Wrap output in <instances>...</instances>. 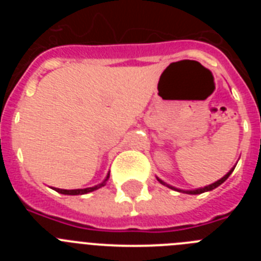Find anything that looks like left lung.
Returning <instances> with one entry per match:
<instances>
[{"label": "left lung", "instance_id": "obj_1", "mask_svg": "<svg viewBox=\"0 0 261 261\" xmlns=\"http://www.w3.org/2000/svg\"><path fill=\"white\" fill-rule=\"evenodd\" d=\"M232 171H234V167H232L231 170H230V171L227 172V174L225 175V176H223V177H221L220 180L214 181L213 184H209V186L204 187V188H197V190H192V191H183V190H179V188H175V187L170 186V184H166L165 181H162V180H161V179H159V177H156V179H158V181H159V183H162L163 186L168 187V188H171V190H175V191H177V192H184V193H188V195H200V193L208 192V191H212V190H214V188H217V187H218V186H221V184H222L223 181H225L226 179H227V177L230 176V175H231V172H232Z\"/></svg>", "mask_w": 261, "mask_h": 261}]
</instances>
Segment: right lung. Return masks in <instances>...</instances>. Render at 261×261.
I'll list each match as a JSON object with an SVG mask.
<instances>
[{"mask_svg": "<svg viewBox=\"0 0 261 261\" xmlns=\"http://www.w3.org/2000/svg\"><path fill=\"white\" fill-rule=\"evenodd\" d=\"M108 177H110V174H107L106 179L100 184H98V186H94V187H90V188H84V190H60V188H53V190L59 193H62V195H85V193L93 192V191L98 190V188H100V187L105 186L106 181L108 180Z\"/></svg>", "mask_w": 261, "mask_h": 261, "instance_id": "1", "label": "right lung"}]
</instances>
